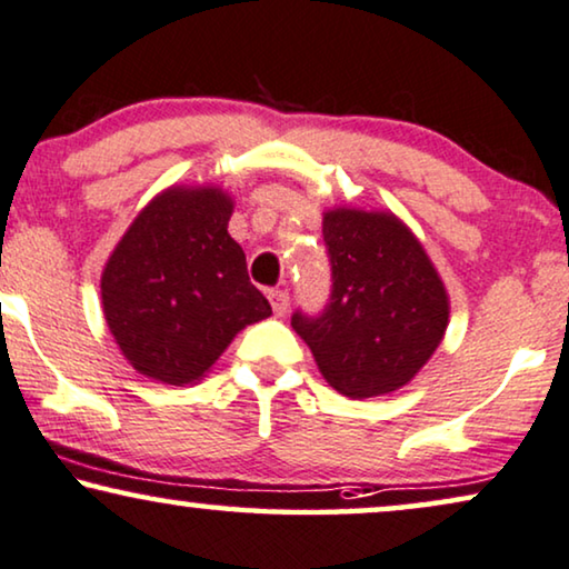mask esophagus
Here are the masks:
<instances>
[{
  "label": "esophagus",
  "mask_w": 569,
  "mask_h": 569,
  "mask_svg": "<svg viewBox=\"0 0 569 569\" xmlns=\"http://www.w3.org/2000/svg\"><path fill=\"white\" fill-rule=\"evenodd\" d=\"M268 301H270V307H273L276 315L283 317L286 309H288V291H286V288H270Z\"/></svg>",
  "instance_id": "1"
}]
</instances>
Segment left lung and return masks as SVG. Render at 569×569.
I'll list each match as a JSON object with an SVG mask.
<instances>
[{
    "instance_id": "8db88e82",
    "label": "left lung",
    "mask_w": 569,
    "mask_h": 569,
    "mask_svg": "<svg viewBox=\"0 0 569 569\" xmlns=\"http://www.w3.org/2000/svg\"><path fill=\"white\" fill-rule=\"evenodd\" d=\"M332 296L319 317L296 311L327 383L342 397L391 395L441 346L451 301L426 247L391 211L338 206L325 211Z\"/></svg>"
}]
</instances>
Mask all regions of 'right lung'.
<instances>
[{"label":"right lung","instance_id":"1","mask_svg":"<svg viewBox=\"0 0 569 569\" xmlns=\"http://www.w3.org/2000/svg\"><path fill=\"white\" fill-rule=\"evenodd\" d=\"M234 198L219 186H170L151 198L102 268V315L147 379L196 383L239 330L273 315L229 234Z\"/></svg>","mask_w":569,"mask_h":569}]
</instances>
